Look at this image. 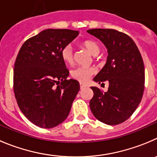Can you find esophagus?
<instances>
[{
  "instance_id": "1",
  "label": "esophagus",
  "mask_w": 157,
  "mask_h": 157,
  "mask_svg": "<svg viewBox=\"0 0 157 157\" xmlns=\"http://www.w3.org/2000/svg\"><path fill=\"white\" fill-rule=\"evenodd\" d=\"M80 89L84 88V87H86V85L84 84H83V83H80Z\"/></svg>"
}]
</instances>
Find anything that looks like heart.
Listing matches in <instances>:
<instances>
[{
    "instance_id": "obj_1",
    "label": "heart",
    "mask_w": 157,
    "mask_h": 157,
    "mask_svg": "<svg viewBox=\"0 0 157 157\" xmlns=\"http://www.w3.org/2000/svg\"><path fill=\"white\" fill-rule=\"evenodd\" d=\"M83 46L91 53L96 56L99 54L100 48L95 41L86 40L83 42ZM61 57L66 64H72L73 62V48L71 44L66 45L61 51ZM95 73V69L91 66H78L71 71L73 78L80 82H87L90 77Z\"/></svg>"
}]
</instances>
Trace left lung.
Returning a JSON list of instances; mask_svg holds the SVG:
<instances>
[{
    "mask_svg": "<svg viewBox=\"0 0 157 157\" xmlns=\"http://www.w3.org/2000/svg\"><path fill=\"white\" fill-rule=\"evenodd\" d=\"M108 52L107 61L93 80L109 82L106 92L91 87L90 108L96 119L108 125L121 124L135 112L143 95L145 68L141 53L128 35L113 29H88Z\"/></svg>",
    "mask_w": 157,
    "mask_h": 157,
    "instance_id": "8db88e82",
    "label": "left lung"
}]
</instances>
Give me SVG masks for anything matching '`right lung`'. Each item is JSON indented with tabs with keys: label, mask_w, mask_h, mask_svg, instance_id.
Masks as SVG:
<instances>
[{
	"label": "right lung",
	"mask_w": 157,
	"mask_h": 157,
	"mask_svg": "<svg viewBox=\"0 0 157 157\" xmlns=\"http://www.w3.org/2000/svg\"><path fill=\"white\" fill-rule=\"evenodd\" d=\"M79 31L48 29L29 38L19 50L14 67V93L19 109L42 128L58 126L67 118L80 90L79 82L67 80L69 70L61 51Z\"/></svg>",
	"instance_id": "right-lung-1"
}]
</instances>
